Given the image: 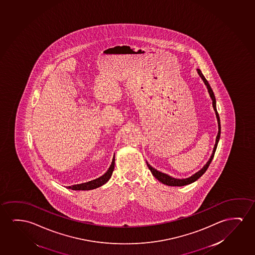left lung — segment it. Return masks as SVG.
<instances>
[{"instance_id": "1", "label": "left lung", "mask_w": 255, "mask_h": 255, "mask_svg": "<svg viewBox=\"0 0 255 255\" xmlns=\"http://www.w3.org/2000/svg\"><path fill=\"white\" fill-rule=\"evenodd\" d=\"M197 73H198V75L200 76V78H201L202 80L204 81L205 86L207 87L209 94H210V97L212 99V107H213V109H214V111H215L216 118H217V121H218L219 132H218V134H217V137H216L215 145H214L213 150H212V155H211V157L209 159V161L206 162V164H205V165L200 170H198L197 172L195 173V174H193L192 176H190V177L182 178V179H180V178H175V177H172V176L167 175L165 173L161 172V171H159L157 169H154V168H153L150 164H148V162H147V161H146V162H147V167H148V169H150L152 175H153V176H154V177L159 181V182H161V183H163V184H166V185H168V186H184V185H187V184H190V183L196 182L199 177H201V176L205 174V171L207 170V169H208L209 166H210L211 162H212V159L214 157V154H215L216 149H217L218 143H219V138H220L221 127H220V119H219V114H218V111H217V107H216L215 96H214V94H213V91H212V87H211V86L209 85L208 81H207L206 79H205V76L203 75V73H202L201 71H200L199 69H197Z\"/></svg>"}]
</instances>
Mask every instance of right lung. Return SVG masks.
Listing matches in <instances>:
<instances>
[{
	"label": "right lung",
	"instance_id": "obj_1",
	"mask_svg": "<svg viewBox=\"0 0 255 255\" xmlns=\"http://www.w3.org/2000/svg\"><path fill=\"white\" fill-rule=\"evenodd\" d=\"M115 158L114 156L113 161H112L111 165L108 169V171L105 173L104 175L98 177L96 179L92 180L87 183H80V184H75V185H72V186H68V189H72L73 190H94L96 188L102 186L103 184L108 183V180L111 178L112 174L115 169Z\"/></svg>",
	"mask_w": 255,
	"mask_h": 255
}]
</instances>
